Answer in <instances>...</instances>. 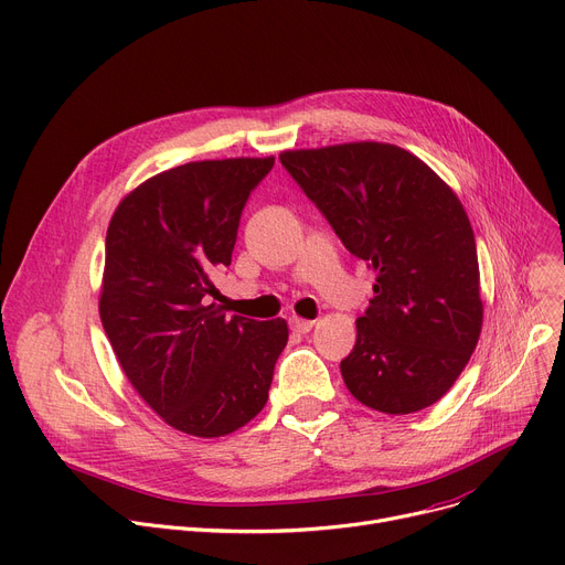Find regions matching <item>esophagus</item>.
<instances>
[{
  "label": "esophagus",
  "mask_w": 565,
  "mask_h": 565,
  "mask_svg": "<svg viewBox=\"0 0 565 565\" xmlns=\"http://www.w3.org/2000/svg\"><path fill=\"white\" fill-rule=\"evenodd\" d=\"M289 326H291L294 333H298V335H306V333H310V330H312L315 321H312V319H298V317H291V319H289Z\"/></svg>",
  "instance_id": "34e87169"
}]
</instances>
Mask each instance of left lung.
Returning a JSON list of instances; mask_svg holds the SVG:
<instances>
[{"mask_svg": "<svg viewBox=\"0 0 565 565\" xmlns=\"http://www.w3.org/2000/svg\"><path fill=\"white\" fill-rule=\"evenodd\" d=\"M280 163L376 271L355 347L340 362L349 392L390 415L436 404L466 370L483 319L477 242L456 193L390 143L289 150Z\"/></svg>", "mask_w": 565, "mask_h": 565, "instance_id": "1", "label": "left lung"}]
</instances>
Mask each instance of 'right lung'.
<instances>
[{"label": "right lung", "instance_id": "obj_1", "mask_svg": "<svg viewBox=\"0 0 565 565\" xmlns=\"http://www.w3.org/2000/svg\"><path fill=\"white\" fill-rule=\"evenodd\" d=\"M274 157L191 161L131 191L107 230L99 317L129 383L173 428L218 438L269 399L285 319L225 317L212 278L230 267L250 191Z\"/></svg>", "mask_w": 565, "mask_h": 565}]
</instances>
